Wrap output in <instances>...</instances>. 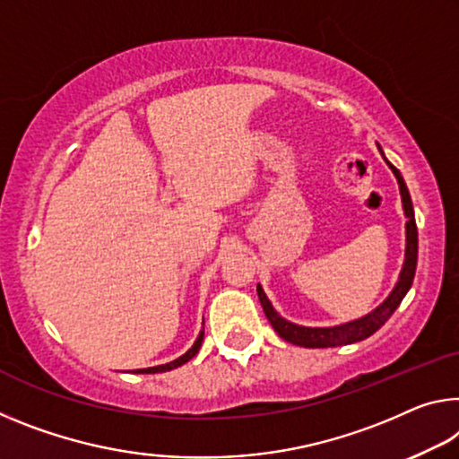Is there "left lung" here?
Masks as SVG:
<instances>
[{
    "mask_svg": "<svg viewBox=\"0 0 459 459\" xmlns=\"http://www.w3.org/2000/svg\"><path fill=\"white\" fill-rule=\"evenodd\" d=\"M380 149V147H377ZM382 152V149H380ZM384 157V152H382ZM386 159V157H384ZM386 163L390 165L392 173L396 176L398 187H400V195H403V208H404V216H406V253H404V265L403 272H400V278L396 281L394 290H392L390 296L384 300L380 307L376 310L369 312V315L358 318V321L345 323V325H337V326H300L286 321L281 318L278 312L273 310L272 302L267 300V296L264 292V288L257 283V294H259V302L264 307V312L267 316V321L272 323L275 333L280 334L283 341L288 343L300 345V347H308V349H321V347H339V345H349V343H358V341L368 339L369 334H374L380 326L388 321V318L394 315V310L398 308V304L403 302V298L409 292L414 280V272H417V253H419V232H417V222H414V210H412V202H411V194L406 190V184L400 171L392 165L388 159Z\"/></svg>",
    "mask_w": 459,
    "mask_h": 459,
    "instance_id": "obj_1",
    "label": "left lung"
}]
</instances>
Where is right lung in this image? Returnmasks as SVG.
<instances>
[{
	"instance_id": "1",
	"label": "right lung",
	"mask_w": 459,
	"mask_h": 459,
	"mask_svg": "<svg viewBox=\"0 0 459 459\" xmlns=\"http://www.w3.org/2000/svg\"><path fill=\"white\" fill-rule=\"evenodd\" d=\"M202 341H204V331H200L198 339H195V343L192 345V349H187V351L181 355V358L173 359L169 363H163V366H155V368H144V369H136V374H159V372H169V369H176L179 366H184V363L190 361L195 353L200 351L202 347Z\"/></svg>"
}]
</instances>
